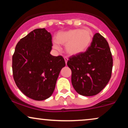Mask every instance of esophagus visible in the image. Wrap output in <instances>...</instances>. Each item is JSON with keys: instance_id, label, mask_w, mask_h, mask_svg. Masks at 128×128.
I'll return each instance as SVG.
<instances>
[{"instance_id": "1", "label": "esophagus", "mask_w": 128, "mask_h": 128, "mask_svg": "<svg viewBox=\"0 0 128 128\" xmlns=\"http://www.w3.org/2000/svg\"><path fill=\"white\" fill-rule=\"evenodd\" d=\"M64 58V60H65V62H66V64H67V61H68V58L66 57V56H65V57Z\"/></svg>"}]
</instances>
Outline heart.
Returning a JSON list of instances; mask_svg holds the SVG:
<instances>
[{
    "instance_id": "b5f03b06",
    "label": "heart",
    "mask_w": 128,
    "mask_h": 128,
    "mask_svg": "<svg viewBox=\"0 0 128 128\" xmlns=\"http://www.w3.org/2000/svg\"><path fill=\"white\" fill-rule=\"evenodd\" d=\"M93 33L90 29L74 28L61 32L56 34L53 47L59 50V44L66 45V51L70 55L83 53L87 50L93 39Z\"/></svg>"
}]
</instances>
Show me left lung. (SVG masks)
<instances>
[{
    "label": "left lung",
    "mask_w": 128,
    "mask_h": 128,
    "mask_svg": "<svg viewBox=\"0 0 128 128\" xmlns=\"http://www.w3.org/2000/svg\"><path fill=\"white\" fill-rule=\"evenodd\" d=\"M72 70V85L84 96L100 93L112 76L113 58L108 44L99 33L95 34L85 52L72 55L67 61Z\"/></svg>",
    "instance_id": "8db88e82"
}]
</instances>
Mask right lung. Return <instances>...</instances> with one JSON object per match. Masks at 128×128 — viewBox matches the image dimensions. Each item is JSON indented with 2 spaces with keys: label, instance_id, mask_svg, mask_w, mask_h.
I'll use <instances>...</instances> for the list:
<instances>
[{
  "label": "right lung",
  "instance_id": "right-lung-1",
  "mask_svg": "<svg viewBox=\"0 0 128 128\" xmlns=\"http://www.w3.org/2000/svg\"><path fill=\"white\" fill-rule=\"evenodd\" d=\"M51 34L37 28L16 44L12 56V72L15 84L24 95L36 101L51 96L60 71L65 67L62 56L50 55Z\"/></svg>",
  "mask_w": 128,
  "mask_h": 128
}]
</instances>
